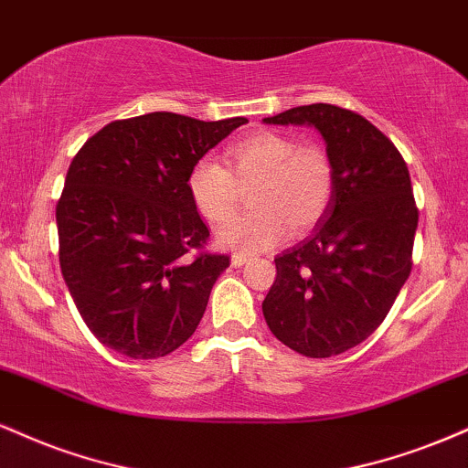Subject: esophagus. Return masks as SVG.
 I'll return each mask as SVG.
<instances>
[{
    "label": "esophagus",
    "instance_id": "obj_1",
    "mask_svg": "<svg viewBox=\"0 0 468 468\" xmlns=\"http://www.w3.org/2000/svg\"><path fill=\"white\" fill-rule=\"evenodd\" d=\"M250 261V257L249 255H241V252H238V255H233L230 257V263H233L235 268H241V266H246V263Z\"/></svg>",
    "mask_w": 468,
    "mask_h": 468
}]
</instances>
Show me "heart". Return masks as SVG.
Instances as JSON below:
<instances>
[{
  "label": "heart",
  "mask_w": 468,
  "mask_h": 468,
  "mask_svg": "<svg viewBox=\"0 0 468 468\" xmlns=\"http://www.w3.org/2000/svg\"><path fill=\"white\" fill-rule=\"evenodd\" d=\"M222 167L211 156L194 163L187 176L189 198L209 222H224L239 202V187H250L252 209L218 230V246L257 252L277 244L288 229L307 233L334 198V165L316 145H298L288 134L259 131L224 150Z\"/></svg>",
  "instance_id": "1"
}]
</instances>
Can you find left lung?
<instances>
[{
    "label": "left lung",
    "instance_id": "obj_1",
    "mask_svg": "<svg viewBox=\"0 0 468 468\" xmlns=\"http://www.w3.org/2000/svg\"><path fill=\"white\" fill-rule=\"evenodd\" d=\"M263 122L316 128L334 165L324 218L274 259L263 318L301 356H340L384 323L412 270L419 211L408 165L379 128L340 106H296Z\"/></svg>",
    "mask_w": 468,
    "mask_h": 468
}]
</instances>
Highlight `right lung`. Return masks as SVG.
Listing matches in <instances>:
<instances>
[{
  "label": "right lung",
  "mask_w": 468,
  "mask_h": 468,
  "mask_svg": "<svg viewBox=\"0 0 468 468\" xmlns=\"http://www.w3.org/2000/svg\"><path fill=\"white\" fill-rule=\"evenodd\" d=\"M249 120L148 112L111 122L73 156L56 205L60 270L104 346L154 359L198 326L227 255H196L209 229L189 198L196 161Z\"/></svg>",
  "instance_id": "obj_1"
}]
</instances>
